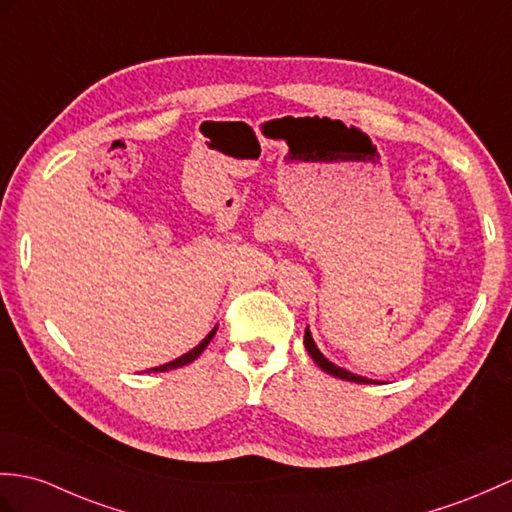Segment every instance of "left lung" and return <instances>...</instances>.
Listing matches in <instances>:
<instances>
[{
	"mask_svg": "<svg viewBox=\"0 0 512 512\" xmlns=\"http://www.w3.org/2000/svg\"><path fill=\"white\" fill-rule=\"evenodd\" d=\"M303 342H305V349H307V353L312 355V360H314L320 368H323L325 373L334 375V377H340V379H347V382H355V384H371V379L360 377V375H353V373H349V371H344V368H340V366H336V364H331V362L325 358V355L316 349V344H314L312 334H310V327L305 329V338H303Z\"/></svg>",
	"mask_w": 512,
	"mask_h": 512,
	"instance_id": "left-lung-1",
	"label": "left lung"
}]
</instances>
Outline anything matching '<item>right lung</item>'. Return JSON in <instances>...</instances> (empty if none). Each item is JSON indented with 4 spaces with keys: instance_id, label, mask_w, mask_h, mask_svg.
<instances>
[{
    "instance_id": "obj_1",
    "label": "right lung",
    "mask_w": 512,
    "mask_h": 512,
    "mask_svg": "<svg viewBox=\"0 0 512 512\" xmlns=\"http://www.w3.org/2000/svg\"><path fill=\"white\" fill-rule=\"evenodd\" d=\"M213 336H216V329H213L211 334H209L205 340H202V342L198 344V347H194L192 351H189V353L181 355V358H176L174 362H168V364L157 366V368H150V371H154V373H157V371H172V368H178V366H185V364H189V362H194V360L198 358V355L207 349V344L211 342V338H213Z\"/></svg>"
}]
</instances>
